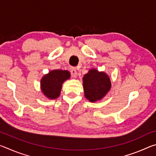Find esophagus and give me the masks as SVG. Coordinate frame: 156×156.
<instances>
[{"instance_id":"34e87169","label":"esophagus","mask_w":156,"mask_h":156,"mask_svg":"<svg viewBox=\"0 0 156 156\" xmlns=\"http://www.w3.org/2000/svg\"><path fill=\"white\" fill-rule=\"evenodd\" d=\"M71 73H72V76L73 78H76L77 76V70H76V68H72L71 69Z\"/></svg>"}]
</instances>
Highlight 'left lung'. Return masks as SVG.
Wrapping results in <instances>:
<instances>
[{
  "instance_id": "8db88e82",
  "label": "left lung",
  "mask_w": 156,
  "mask_h": 156,
  "mask_svg": "<svg viewBox=\"0 0 156 156\" xmlns=\"http://www.w3.org/2000/svg\"><path fill=\"white\" fill-rule=\"evenodd\" d=\"M83 89L84 96L91 102L101 100L106 96L112 87L110 78L105 72L91 69L84 76Z\"/></svg>"
}]
</instances>
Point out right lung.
<instances>
[{"mask_svg":"<svg viewBox=\"0 0 156 156\" xmlns=\"http://www.w3.org/2000/svg\"><path fill=\"white\" fill-rule=\"evenodd\" d=\"M70 73L67 70H52L44 75L41 80V87L43 94L49 99L59 97L62 83L70 78Z\"/></svg>","mask_w":156,"mask_h":156,"instance_id":"1","label":"right lung"}]
</instances>
